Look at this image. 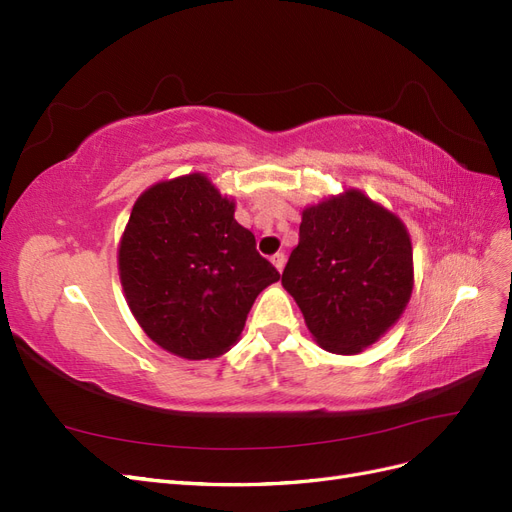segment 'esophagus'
Here are the masks:
<instances>
[{"label":"esophagus","instance_id":"obj_1","mask_svg":"<svg viewBox=\"0 0 512 512\" xmlns=\"http://www.w3.org/2000/svg\"><path fill=\"white\" fill-rule=\"evenodd\" d=\"M271 262H273V267L282 273V271H284V265H286V256H284L282 252H277V254L271 256Z\"/></svg>","mask_w":512,"mask_h":512}]
</instances>
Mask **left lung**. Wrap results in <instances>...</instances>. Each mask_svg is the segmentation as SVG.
I'll use <instances>...</instances> for the list:
<instances>
[{"instance_id":"left-lung-1","label":"left lung","mask_w":512,"mask_h":512,"mask_svg":"<svg viewBox=\"0 0 512 512\" xmlns=\"http://www.w3.org/2000/svg\"><path fill=\"white\" fill-rule=\"evenodd\" d=\"M282 286L320 348L359 354L406 312L414 288L410 232L356 188L322 198L301 211Z\"/></svg>"}]
</instances>
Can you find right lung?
<instances>
[{
	"label": "right lung",
	"mask_w": 512,
	"mask_h": 512,
	"mask_svg": "<svg viewBox=\"0 0 512 512\" xmlns=\"http://www.w3.org/2000/svg\"><path fill=\"white\" fill-rule=\"evenodd\" d=\"M235 207L205 173L164 179L136 198L119 239L132 316L151 342L181 359L228 352L258 294L280 280Z\"/></svg>",
	"instance_id": "1"
}]
</instances>
